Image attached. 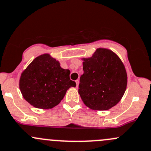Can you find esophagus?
Returning <instances> with one entry per match:
<instances>
[{"label":"esophagus","instance_id":"esophagus-1","mask_svg":"<svg viewBox=\"0 0 151 151\" xmlns=\"http://www.w3.org/2000/svg\"><path fill=\"white\" fill-rule=\"evenodd\" d=\"M76 84H77V87H78V86H79V83H80V80H76Z\"/></svg>","mask_w":151,"mask_h":151}]
</instances>
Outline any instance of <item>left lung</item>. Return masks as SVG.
Instances as JSON below:
<instances>
[{"mask_svg": "<svg viewBox=\"0 0 151 151\" xmlns=\"http://www.w3.org/2000/svg\"><path fill=\"white\" fill-rule=\"evenodd\" d=\"M83 73L78 93L85 105L95 111L115 106L125 93L128 76L123 63L114 52L99 48L92 57L83 58Z\"/></svg>", "mask_w": 151, "mask_h": 151, "instance_id": "obj_1", "label": "left lung"}]
</instances>
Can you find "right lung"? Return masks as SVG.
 I'll return each mask as SVG.
<instances>
[{
	"instance_id": "1",
	"label": "right lung",
	"mask_w": 151,
	"mask_h": 151,
	"mask_svg": "<svg viewBox=\"0 0 151 151\" xmlns=\"http://www.w3.org/2000/svg\"><path fill=\"white\" fill-rule=\"evenodd\" d=\"M69 74V70L61 68L59 61L44 54L37 57L22 72L19 87L29 104L50 109L61 102L69 88L76 87Z\"/></svg>"
}]
</instances>
